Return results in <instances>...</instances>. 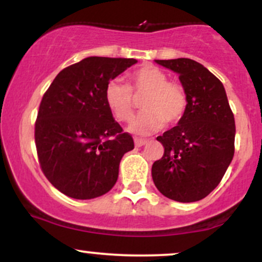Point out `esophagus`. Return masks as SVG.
Masks as SVG:
<instances>
[{"instance_id":"esophagus-1","label":"esophagus","mask_w":262,"mask_h":262,"mask_svg":"<svg viewBox=\"0 0 262 262\" xmlns=\"http://www.w3.org/2000/svg\"><path fill=\"white\" fill-rule=\"evenodd\" d=\"M134 143H135V146H143L148 143V140L143 139V138H134Z\"/></svg>"}]
</instances>
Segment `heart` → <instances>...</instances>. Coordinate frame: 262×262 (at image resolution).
<instances>
[{
    "mask_svg": "<svg viewBox=\"0 0 262 262\" xmlns=\"http://www.w3.org/2000/svg\"><path fill=\"white\" fill-rule=\"evenodd\" d=\"M134 95L146 93L141 101L144 108L132 122L130 130L137 134H149L169 124L177 123L187 110L188 97L185 87L169 80L161 69L146 65L130 75V85L121 79H113L104 90V101L116 119L128 122L134 112Z\"/></svg>",
    "mask_w": 262,
    "mask_h": 262,
    "instance_id": "obj_1",
    "label": "heart"
}]
</instances>
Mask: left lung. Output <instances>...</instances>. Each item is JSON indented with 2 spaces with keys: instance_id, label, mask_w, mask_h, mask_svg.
<instances>
[{
  "instance_id": "obj_1",
  "label": "left lung",
  "mask_w": 262,
  "mask_h": 262,
  "mask_svg": "<svg viewBox=\"0 0 262 262\" xmlns=\"http://www.w3.org/2000/svg\"><path fill=\"white\" fill-rule=\"evenodd\" d=\"M180 75L187 92V110L179 124L156 138L164 155L151 175L156 188L177 202L207 197L233 160L235 122L223 83L194 60H155Z\"/></svg>"
}]
</instances>
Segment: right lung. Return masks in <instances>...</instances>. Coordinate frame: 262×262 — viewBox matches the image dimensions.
<instances>
[{
	"label": "right lung",
	"mask_w": 262,
	"mask_h": 262,
	"mask_svg": "<svg viewBox=\"0 0 262 262\" xmlns=\"http://www.w3.org/2000/svg\"><path fill=\"white\" fill-rule=\"evenodd\" d=\"M137 62L90 56L60 71L45 91L34 129L38 160L45 177L66 196L91 200L117 182L119 162L134 141L113 119L104 90Z\"/></svg>",
	"instance_id": "obj_1"
}]
</instances>
